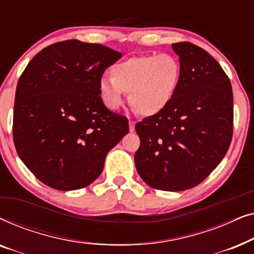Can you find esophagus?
<instances>
[{
  "instance_id": "obj_1",
  "label": "esophagus",
  "mask_w": 254,
  "mask_h": 254,
  "mask_svg": "<svg viewBox=\"0 0 254 254\" xmlns=\"http://www.w3.org/2000/svg\"><path fill=\"white\" fill-rule=\"evenodd\" d=\"M134 129H135V121L129 120V130L134 131Z\"/></svg>"
}]
</instances>
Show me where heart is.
Masks as SVG:
<instances>
[{
	"label": "heart",
	"mask_w": 254,
	"mask_h": 254,
	"mask_svg": "<svg viewBox=\"0 0 254 254\" xmlns=\"http://www.w3.org/2000/svg\"><path fill=\"white\" fill-rule=\"evenodd\" d=\"M111 78L98 82L103 103L117 110L124 92L134 111L141 116H155L171 103L182 78V65L169 53L137 55L118 62L111 68Z\"/></svg>",
	"instance_id": "b5f03b06"
}]
</instances>
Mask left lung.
<instances>
[{
    "label": "left lung",
    "mask_w": 254,
    "mask_h": 254,
    "mask_svg": "<svg viewBox=\"0 0 254 254\" xmlns=\"http://www.w3.org/2000/svg\"><path fill=\"white\" fill-rule=\"evenodd\" d=\"M182 78L162 112L135 125L140 148L134 161L152 189L190 190L199 185L227 154L234 128L230 79L220 64L196 45L172 44Z\"/></svg>",
    "instance_id": "left-lung-1"
}]
</instances>
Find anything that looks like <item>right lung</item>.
I'll use <instances>...</instances> for the list:
<instances>
[{
	"mask_svg": "<svg viewBox=\"0 0 254 254\" xmlns=\"http://www.w3.org/2000/svg\"><path fill=\"white\" fill-rule=\"evenodd\" d=\"M123 54L71 39L41 50L17 83L12 135L17 154L45 185L79 190L98 178L106 155L129 130L104 105L98 82Z\"/></svg>",
	"mask_w": 254,
	"mask_h": 254,
	"instance_id": "obj_1",
	"label": "right lung"
}]
</instances>
